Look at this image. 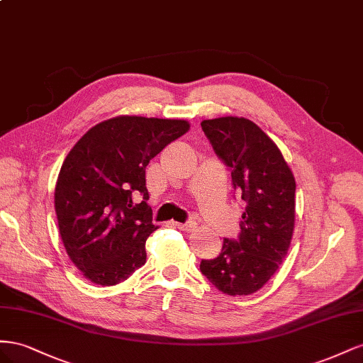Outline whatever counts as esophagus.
Here are the masks:
<instances>
[{
	"instance_id": "34e87169",
	"label": "esophagus",
	"mask_w": 363,
	"mask_h": 363,
	"mask_svg": "<svg viewBox=\"0 0 363 363\" xmlns=\"http://www.w3.org/2000/svg\"><path fill=\"white\" fill-rule=\"evenodd\" d=\"M172 226H174V228H178V230H181V231H193L194 228H196V223L194 222H189V223H178V222H172L170 223Z\"/></svg>"
}]
</instances>
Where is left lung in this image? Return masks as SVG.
Returning <instances> with one entry per match:
<instances>
[{"instance_id": "1", "label": "left lung", "mask_w": 363, "mask_h": 363, "mask_svg": "<svg viewBox=\"0 0 363 363\" xmlns=\"http://www.w3.org/2000/svg\"><path fill=\"white\" fill-rule=\"evenodd\" d=\"M202 130L231 169L246 208L239 240H223L222 252L201 262V272L226 295H251L271 279L291 247L295 228L294 173L281 150L245 117L203 120Z\"/></svg>"}]
</instances>
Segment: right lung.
<instances>
[{"mask_svg":"<svg viewBox=\"0 0 363 363\" xmlns=\"http://www.w3.org/2000/svg\"><path fill=\"white\" fill-rule=\"evenodd\" d=\"M189 129L187 120L118 116L91 128L67 155L55 189L59 233L91 283L116 286L146 263V240L158 228L146 167Z\"/></svg>","mask_w":363,"mask_h":363,"instance_id":"1","label":"right lung"}]
</instances>
